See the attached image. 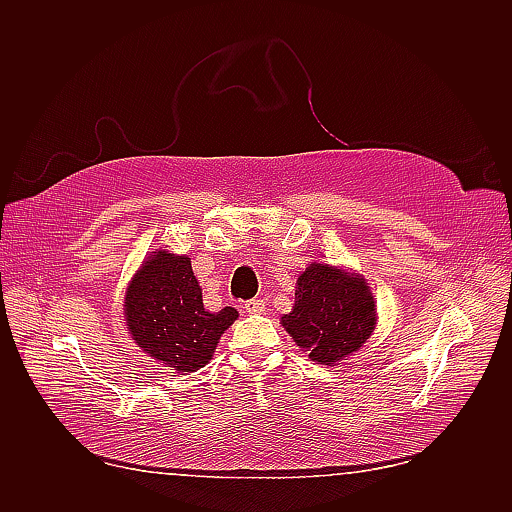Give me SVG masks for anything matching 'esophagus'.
<instances>
[{"instance_id": "obj_1", "label": "esophagus", "mask_w": 512, "mask_h": 512, "mask_svg": "<svg viewBox=\"0 0 512 512\" xmlns=\"http://www.w3.org/2000/svg\"><path fill=\"white\" fill-rule=\"evenodd\" d=\"M265 301L262 299H250V301H245V312L247 314H262L265 312Z\"/></svg>"}]
</instances>
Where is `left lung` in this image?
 <instances>
[{
	"instance_id": "left-lung-1",
	"label": "left lung",
	"mask_w": 512,
	"mask_h": 512,
	"mask_svg": "<svg viewBox=\"0 0 512 512\" xmlns=\"http://www.w3.org/2000/svg\"><path fill=\"white\" fill-rule=\"evenodd\" d=\"M376 301L363 275L314 262L297 280L282 327L320 365H337L376 329Z\"/></svg>"
}]
</instances>
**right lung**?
Returning a JSON list of instances; mask_svg holds the SVG:
<instances>
[{
  "instance_id": "1",
  "label": "right lung",
  "mask_w": 512,
  "mask_h": 512,
  "mask_svg": "<svg viewBox=\"0 0 512 512\" xmlns=\"http://www.w3.org/2000/svg\"><path fill=\"white\" fill-rule=\"evenodd\" d=\"M123 307L134 342L177 374L205 367L239 316L235 307L207 312L192 260L164 250L151 252L136 271Z\"/></svg>"
}]
</instances>
